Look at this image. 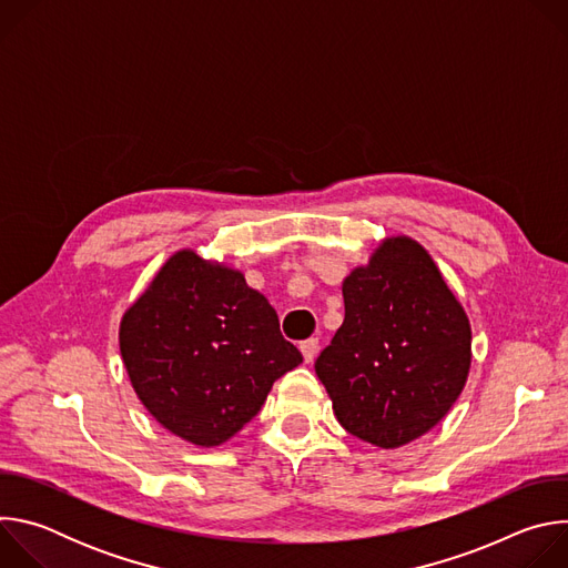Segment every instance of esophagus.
Returning <instances> with one entry per match:
<instances>
[{"instance_id": "obj_1", "label": "esophagus", "mask_w": 568, "mask_h": 568, "mask_svg": "<svg viewBox=\"0 0 568 568\" xmlns=\"http://www.w3.org/2000/svg\"><path fill=\"white\" fill-rule=\"evenodd\" d=\"M301 353H303V359H305L307 364L314 362V357H316V353H318V339H316V337H310V339L301 342Z\"/></svg>"}]
</instances>
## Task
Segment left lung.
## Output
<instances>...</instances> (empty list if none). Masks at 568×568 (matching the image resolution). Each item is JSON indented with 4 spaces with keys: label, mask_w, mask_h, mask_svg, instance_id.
Wrapping results in <instances>:
<instances>
[{
    "label": "left lung",
    "mask_w": 568,
    "mask_h": 568,
    "mask_svg": "<svg viewBox=\"0 0 568 568\" xmlns=\"http://www.w3.org/2000/svg\"><path fill=\"white\" fill-rule=\"evenodd\" d=\"M342 292L344 323L314 371L348 434L382 449L407 445L447 416L467 382V314L407 235L386 237Z\"/></svg>",
    "instance_id": "8db88e82"
}]
</instances>
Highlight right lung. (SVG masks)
Returning a JSON list of instances; mask_svg holds the SVG:
<instances>
[{
	"label": "right lung",
	"mask_w": 568,
	"mask_h": 568,
	"mask_svg": "<svg viewBox=\"0 0 568 568\" xmlns=\"http://www.w3.org/2000/svg\"><path fill=\"white\" fill-rule=\"evenodd\" d=\"M119 346L152 418L200 447L235 436L303 362L270 301L191 250L173 254L128 307Z\"/></svg>",
	"instance_id": "add662e5"
}]
</instances>
